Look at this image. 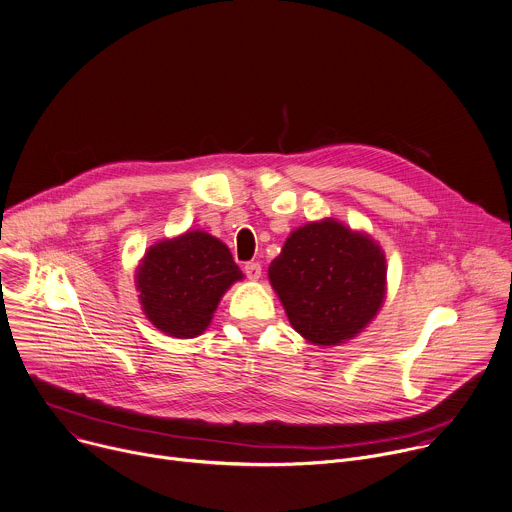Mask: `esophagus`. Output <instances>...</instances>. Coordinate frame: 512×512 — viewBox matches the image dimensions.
Instances as JSON below:
<instances>
[{"mask_svg":"<svg viewBox=\"0 0 512 512\" xmlns=\"http://www.w3.org/2000/svg\"><path fill=\"white\" fill-rule=\"evenodd\" d=\"M244 272H246V276L250 278V280H256V278H260V274H262V266H260V262H246V266H244Z\"/></svg>","mask_w":512,"mask_h":512,"instance_id":"34e87169","label":"esophagus"}]
</instances>
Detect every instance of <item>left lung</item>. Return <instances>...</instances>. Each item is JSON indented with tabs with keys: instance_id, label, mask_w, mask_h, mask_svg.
I'll use <instances>...</instances> for the list:
<instances>
[{
	"instance_id": "8db88e82",
	"label": "left lung",
	"mask_w": 512,
	"mask_h": 512,
	"mask_svg": "<svg viewBox=\"0 0 512 512\" xmlns=\"http://www.w3.org/2000/svg\"><path fill=\"white\" fill-rule=\"evenodd\" d=\"M268 278L291 325L311 344L337 346L360 333L384 301L378 244L333 219L307 223L270 262Z\"/></svg>"
}]
</instances>
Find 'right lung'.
I'll list each match as a JSON object with an SVG mask.
<instances>
[{"mask_svg": "<svg viewBox=\"0 0 512 512\" xmlns=\"http://www.w3.org/2000/svg\"><path fill=\"white\" fill-rule=\"evenodd\" d=\"M240 278L227 246L197 230L152 246L138 266L136 287L152 325L173 337H195Z\"/></svg>", "mask_w": 512, "mask_h": 512, "instance_id": "right-lung-1", "label": "right lung"}]
</instances>
